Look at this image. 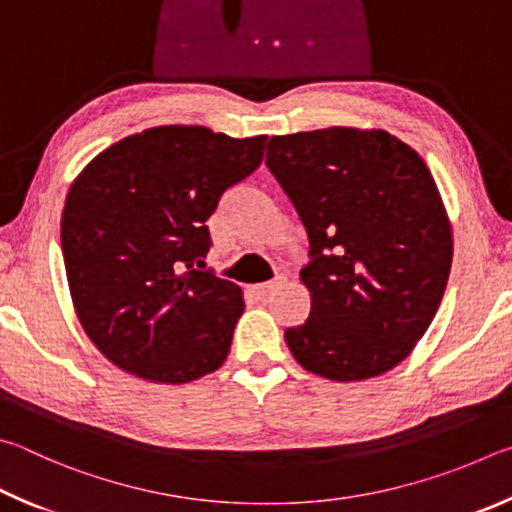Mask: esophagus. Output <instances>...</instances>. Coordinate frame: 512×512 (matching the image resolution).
Listing matches in <instances>:
<instances>
[{"instance_id":"esophagus-1","label":"esophagus","mask_w":512,"mask_h":512,"mask_svg":"<svg viewBox=\"0 0 512 512\" xmlns=\"http://www.w3.org/2000/svg\"><path fill=\"white\" fill-rule=\"evenodd\" d=\"M281 283H283V279H276V281H267V283L251 285V292H254L258 299H265V297H270V294H272L276 288H279Z\"/></svg>"}]
</instances>
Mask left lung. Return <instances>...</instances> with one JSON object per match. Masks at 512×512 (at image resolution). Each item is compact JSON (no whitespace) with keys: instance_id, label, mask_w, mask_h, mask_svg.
Instances as JSON below:
<instances>
[{"instance_id":"8db88e82","label":"left lung","mask_w":512,"mask_h":512,"mask_svg":"<svg viewBox=\"0 0 512 512\" xmlns=\"http://www.w3.org/2000/svg\"><path fill=\"white\" fill-rule=\"evenodd\" d=\"M267 168L308 231L306 324L285 330L303 369L333 382L391 371L441 306L452 224L418 152L387 130L272 137Z\"/></svg>"}]
</instances>
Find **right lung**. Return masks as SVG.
I'll use <instances>...</instances> for the list:
<instances>
[{"label": "right lung", "instance_id": "right-lung-1", "mask_svg": "<svg viewBox=\"0 0 512 512\" xmlns=\"http://www.w3.org/2000/svg\"><path fill=\"white\" fill-rule=\"evenodd\" d=\"M265 141L159 125L112 143L74 179L60 220L71 301L121 371L184 384L227 360L242 290L193 265L211 247L220 195L261 166Z\"/></svg>", "mask_w": 512, "mask_h": 512}]
</instances>
